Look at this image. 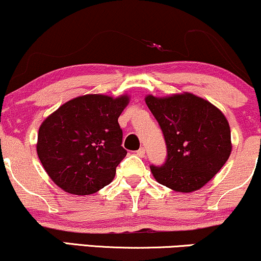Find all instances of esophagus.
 I'll list each match as a JSON object with an SVG mask.
<instances>
[{"label": "esophagus", "instance_id": "1", "mask_svg": "<svg viewBox=\"0 0 261 261\" xmlns=\"http://www.w3.org/2000/svg\"><path fill=\"white\" fill-rule=\"evenodd\" d=\"M137 155L139 156V157L145 156V149H144V147H140V149L137 151Z\"/></svg>", "mask_w": 261, "mask_h": 261}]
</instances>
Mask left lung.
<instances>
[{
  "label": "left lung",
  "mask_w": 261,
  "mask_h": 261,
  "mask_svg": "<svg viewBox=\"0 0 261 261\" xmlns=\"http://www.w3.org/2000/svg\"><path fill=\"white\" fill-rule=\"evenodd\" d=\"M145 101L167 146L165 163L150 167L155 179L179 192L201 189L231 153L230 127L223 112L190 93L168 98L147 95Z\"/></svg>",
  "instance_id": "left-lung-1"
}]
</instances>
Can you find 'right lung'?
Segmentation results:
<instances>
[{
  "mask_svg": "<svg viewBox=\"0 0 261 261\" xmlns=\"http://www.w3.org/2000/svg\"><path fill=\"white\" fill-rule=\"evenodd\" d=\"M127 95L79 96L48 116L38 129L37 155L64 191L91 195L109 185L127 155L118 117Z\"/></svg>",
  "mask_w": 261,
  "mask_h": 261,
  "instance_id": "add662e5",
  "label": "right lung"
}]
</instances>
